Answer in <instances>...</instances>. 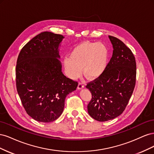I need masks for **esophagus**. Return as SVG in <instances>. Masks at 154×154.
<instances>
[{
  "instance_id": "obj_1",
  "label": "esophagus",
  "mask_w": 154,
  "mask_h": 154,
  "mask_svg": "<svg viewBox=\"0 0 154 154\" xmlns=\"http://www.w3.org/2000/svg\"><path fill=\"white\" fill-rule=\"evenodd\" d=\"M84 83L83 82H79L78 83V89H82L83 87H84Z\"/></svg>"
}]
</instances>
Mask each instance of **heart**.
Here are the masks:
<instances>
[{
  "label": "heart",
  "instance_id": "obj_1",
  "mask_svg": "<svg viewBox=\"0 0 154 154\" xmlns=\"http://www.w3.org/2000/svg\"><path fill=\"white\" fill-rule=\"evenodd\" d=\"M109 49L102 43L83 42L74 48L63 60L65 71L71 79H76L82 73L89 79L100 76L109 61Z\"/></svg>",
  "mask_w": 154,
  "mask_h": 154
}]
</instances>
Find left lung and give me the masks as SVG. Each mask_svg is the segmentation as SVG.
Wrapping results in <instances>:
<instances>
[{
  "label": "left lung",
  "instance_id": "8db88e82",
  "mask_svg": "<svg viewBox=\"0 0 154 154\" xmlns=\"http://www.w3.org/2000/svg\"><path fill=\"white\" fill-rule=\"evenodd\" d=\"M109 38L114 49L112 57L104 72L86 86L92 94L88 113L102 122L123 113L132 96L136 79V63L131 50L116 37Z\"/></svg>",
  "mask_w": 154,
  "mask_h": 154
}]
</instances>
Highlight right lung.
I'll return each mask as SVG.
<instances>
[{
  "instance_id": "1",
  "label": "right lung",
  "mask_w": 154,
  "mask_h": 154,
  "mask_svg": "<svg viewBox=\"0 0 154 154\" xmlns=\"http://www.w3.org/2000/svg\"><path fill=\"white\" fill-rule=\"evenodd\" d=\"M64 36L45 31L27 42L16 66L18 94L26 112L39 122H54L62 114L66 96L78 82L62 72L59 47Z\"/></svg>"
}]
</instances>
